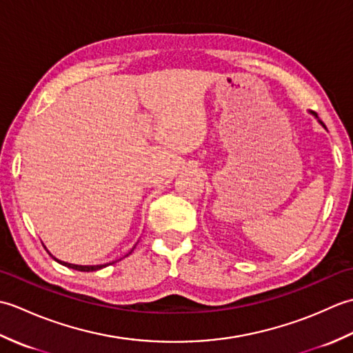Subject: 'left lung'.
<instances>
[{
  "label": "left lung",
  "mask_w": 353,
  "mask_h": 353,
  "mask_svg": "<svg viewBox=\"0 0 353 353\" xmlns=\"http://www.w3.org/2000/svg\"><path fill=\"white\" fill-rule=\"evenodd\" d=\"M312 114H314V112H312ZM316 117H317V115H316ZM319 123H320L321 125H323V127H325V124H323V123H321V121H320V119H319Z\"/></svg>",
  "instance_id": "1"
}]
</instances>
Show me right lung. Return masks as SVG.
I'll use <instances>...</instances> for the list:
<instances>
[{
	"mask_svg": "<svg viewBox=\"0 0 353 353\" xmlns=\"http://www.w3.org/2000/svg\"><path fill=\"white\" fill-rule=\"evenodd\" d=\"M50 253V252H48ZM129 253H132V250L129 252ZM51 254V253H50ZM52 256V254H51ZM127 256V254H125ZM54 258V256H52ZM56 259V258H54ZM59 264H62V265H65V267H70V268H74V270H77V272H97V270H100V268H103V267H106V265H109V264H101V265H76V264H68V262H63V261H59V259H56Z\"/></svg>",
	"mask_w": 353,
	"mask_h": 353,
	"instance_id": "add662e5",
	"label": "right lung"
}]
</instances>
